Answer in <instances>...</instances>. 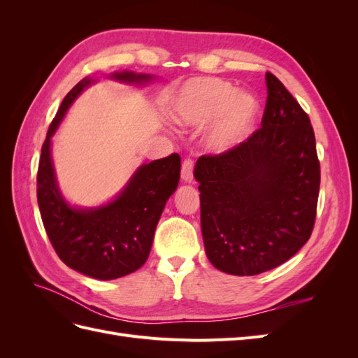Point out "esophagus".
I'll list each match as a JSON object with an SVG mask.
<instances>
[{"instance_id": "1", "label": "esophagus", "mask_w": 358, "mask_h": 358, "mask_svg": "<svg viewBox=\"0 0 358 358\" xmlns=\"http://www.w3.org/2000/svg\"><path fill=\"white\" fill-rule=\"evenodd\" d=\"M182 179L185 182H192L194 179V159L185 158L182 162Z\"/></svg>"}]
</instances>
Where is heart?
I'll list each match as a JSON object with an SVG mask.
<instances>
[{
  "label": "heart",
  "mask_w": 358,
  "mask_h": 358,
  "mask_svg": "<svg viewBox=\"0 0 358 358\" xmlns=\"http://www.w3.org/2000/svg\"><path fill=\"white\" fill-rule=\"evenodd\" d=\"M258 113L252 95L239 92L221 79H196L183 86L173 104L176 121L185 125H204L220 117L209 136L215 150L236 146L251 131Z\"/></svg>",
  "instance_id": "heart-1"
}]
</instances>
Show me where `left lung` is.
<instances>
[{"label": "left lung", "instance_id": "8db88e82", "mask_svg": "<svg viewBox=\"0 0 358 358\" xmlns=\"http://www.w3.org/2000/svg\"><path fill=\"white\" fill-rule=\"evenodd\" d=\"M262 128L218 155L199 158L201 233L210 263L252 276L300 251L315 225L320 159L308 113L266 73Z\"/></svg>", "mask_w": 358, "mask_h": 358}]
</instances>
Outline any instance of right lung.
<instances>
[{
  "label": "right lung",
  "mask_w": 358,
  "mask_h": 358,
  "mask_svg": "<svg viewBox=\"0 0 358 358\" xmlns=\"http://www.w3.org/2000/svg\"><path fill=\"white\" fill-rule=\"evenodd\" d=\"M113 78L134 82L149 76L117 73ZM90 82H79L66 95L48 129L37 170V201L43 225L62 263L86 276L109 280L133 273L146 263L159 216L179 183L180 157L171 154L142 166L121 196L100 209L70 208L57 188L50 137Z\"/></svg>",
  "instance_id": "1"
}]
</instances>
